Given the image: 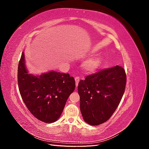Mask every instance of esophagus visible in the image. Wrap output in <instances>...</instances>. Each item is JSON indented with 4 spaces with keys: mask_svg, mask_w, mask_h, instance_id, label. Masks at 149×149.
Here are the masks:
<instances>
[{
    "mask_svg": "<svg viewBox=\"0 0 149 149\" xmlns=\"http://www.w3.org/2000/svg\"><path fill=\"white\" fill-rule=\"evenodd\" d=\"M74 79H75V81H76V86H78V83H79V80H80V78L79 77V76H76V77L74 78Z\"/></svg>",
    "mask_w": 149,
    "mask_h": 149,
    "instance_id": "34e87169",
    "label": "esophagus"
}]
</instances>
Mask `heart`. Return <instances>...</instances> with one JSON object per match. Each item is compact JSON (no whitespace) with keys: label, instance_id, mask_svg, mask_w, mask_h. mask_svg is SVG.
Here are the masks:
<instances>
[{"label":"heart","instance_id":"b5f03b06","mask_svg":"<svg viewBox=\"0 0 149 149\" xmlns=\"http://www.w3.org/2000/svg\"><path fill=\"white\" fill-rule=\"evenodd\" d=\"M102 63V58L101 56H94L85 60L83 63V68L85 71L92 72L100 67Z\"/></svg>","mask_w":149,"mask_h":149}]
</instances>
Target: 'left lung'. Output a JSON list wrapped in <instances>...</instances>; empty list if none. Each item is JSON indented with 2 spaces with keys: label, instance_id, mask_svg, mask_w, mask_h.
Returning a JSON list of instances; mask_svg holds the SVG:
<instances>
[{
  "label": "left lung",
  "instance_id": "1",
  "mask_svg": "<svg viewBox=\"0 0 149 149\" xmlns=\"http://www.w3.org/2000/svg\"><path fill=\"white\" fill-rule=\"evenodd\" d=\"M125 84V70L118 65L101 70L81 80L78 91L85 122L97 125L109 119L119 104Z\"/></svg>",
  "mask_w": 149,
  "mask_h": 149
}]
</instances>
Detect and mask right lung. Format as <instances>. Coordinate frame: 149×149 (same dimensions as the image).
<instances>
[{
    "mask_svg": "<svg viewBox=\"0 0 149 149\" xmlns=\"http://www.w3.org/2000/svg\"><path fill=\"white\" fill-rule=\"evenodd\" d=\"M18 84L22 100L35 118L45 123L60 118L68 98L75 89L70 74L50 71L40 76L28 74L24 52L18 66Z\"/></svg>",
    "mask_w": 149,
    "mask_h": 149,
    "instance_id": "obj_1",
    "label": "right lung"
}]
</instances>
